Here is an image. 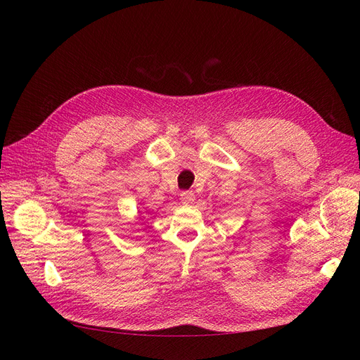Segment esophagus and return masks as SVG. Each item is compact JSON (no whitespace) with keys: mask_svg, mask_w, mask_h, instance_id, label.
Wrapping results in <instances>:
<instances>
[{"mask_svg":"<svg viewBox=\"0 0 360 360\" xmlns=\"http://www.w3.org/2000/svg\"><path fill=\"white\" fill-rule=\"evenodd\" d=\"M180 200L183 204H191L195 200V195L191 191H184L180 193Z\"/></svg>","mask_w":360,"mask_h":360,"instance_id":"1","label":"esophagus"}]
</instances>
